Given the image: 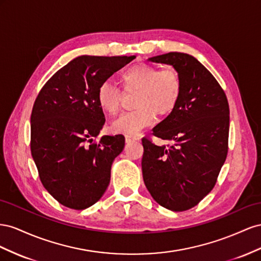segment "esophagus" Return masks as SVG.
<instances>
[{
	"mask_svg": "<svg viewBox=\"0 0 261 261\" xmlns=\"http://www.w3.org/2000/svg\"><path fill=\"white\" fill-rule=\"evenodd\" d=\"M136 141H139L138 138H133V137H125V143H133L136 142Z\"/></svg>",
	"mask_w": 261,
	"mask_h": 261,
	"instance_id": "1",
	"label": "esophagus"
}]
</instances>
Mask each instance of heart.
<instances>
[{
  "mask_svg": "<svg viewBox=\"0 0 261 261\" xmlns=\"http://www.w3.org/2000/svg\"><path fill=\"white\" fill-rule=\"evenodd\" d=\"M121 81L125 91H138L136 107L124 113L111 123V130L128 137L139 133L154 124L156 115L167 116L176 108L181 95V77L175 69L159 70L154 65L139 63L125 70ZM121 92L111 82H103L97 91L100 108L113 115L120 107Z\"/></svg>",
  "mask_w": 261,
  "mask_h": 261,
  "instance_id": "b5f03b06",
  "label": "heart"
}]
</instances>
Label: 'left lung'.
<instances>
[{
    "label": "left lung",
    "instance_id": "obj_1",
    "mask_svg": "<svg viewBox=\"0 0 261 261\" xmlns=\"http://www.w3.org/2000/svg\"><path fill=\"white\" fill-rule=\"evenodd\" d=\"M172 65L181 77L176 108L153 129L174 144L142 140L143 180L153 199L175 212L197 205L209 193L226 160L229 108L225 93L195 57L182 52L147 59Z\"/></svg>",
    "mask_w": 261,
    "mask_h": 261
}]
</instances>
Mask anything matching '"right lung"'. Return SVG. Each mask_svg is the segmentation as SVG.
<instances>
[{
	"label": "right lung",
	"mask_w": 261,
	"mask_h": 261,
	"mask_svg": "<svg viewBox=\"0 0 261 261\" xmlns=\"http://www.w3.org/2000/svg\"><path fill=\"white\" fill-rule=\"evenodd\" d=\"M130 57L81 56L56 72L41 88L31 117V150L43 187L74 210L95 204L110 182L113 162L124 137L102 136L97 91Z\"/></svg>",
	"instance_id": "right-lung-1"
}]
</instances>
